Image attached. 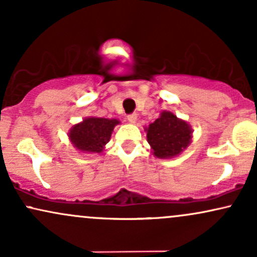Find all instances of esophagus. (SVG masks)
Listing matches in <instances>:
<instances>
[{
    "label": "esophagus",
    "instance_id": "1",
    "mask_svg": "<svg viewBox=\"0 0 257 257\" xmlns=\"http://www.w3.org/2000/svg\"><path fill=\"white\" fill-rule=\"evenodd\" d=\"M137 119H138V114L137 113H132V114H129V116H128V120L131 123H135V122H137Z\"/></svg>",
    "mask_w": 257,
    "mask_h": 257
}]
</instances>
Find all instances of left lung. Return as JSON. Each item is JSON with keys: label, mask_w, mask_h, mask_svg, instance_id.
<instances>
[{"label": "left lung", "mask_w": 257, "mask_h": 257, "mask_svg": "<svg viewBox=\"0 0 257 257\" xmlns=\"http://www.w3.org/2000/svg\"><path fill=\"white\" fill-rule=\"evenodd\" d=\"M147 141L157 158H173L191 144L192 129L173 112L163 111L155 122L146 128Z\"/></svg>", "instance_id": "1"}]
</instances>
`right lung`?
<instances>
[{"instance_id":"add662e5","label":"right lung","mask_w":257,"mask_h":257,"mask_svg":"<svg viewBox=\"0 0 257 257\" xmlns=\"http://www.w3.org/2000/svg\"><path fill=\"white\" fill-rule=\"evenodd\" d=\"M119 124L116 118L88 117L70 129L69 139L78 151L85 153H100L110 141L113 128Z\"/></svg>"}]
</instances>
